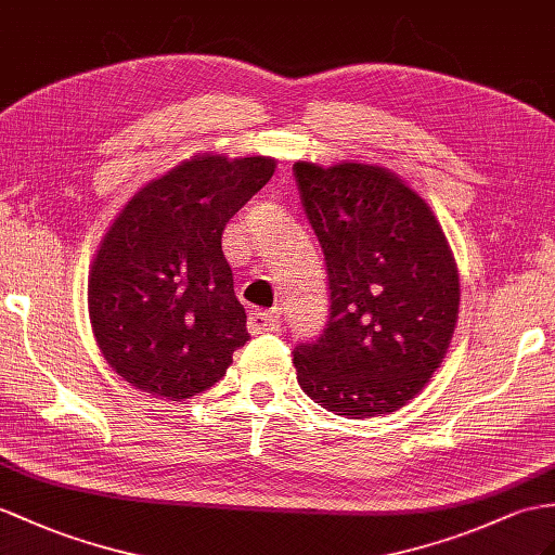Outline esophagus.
<instances>
[{"instance_id":"1","label":"esophagus","mask_w":555,"mask_h":555,"mask_svg":"<svg viewBox=\"0 0 555 555\" xmlns=\"http://www.w3.org/2000/svg\"><path fill=\"white\" fill-rule=\"evenodd\" d=\"M278 327H280L278 310H251V313H249V330L254 334L275 332Z\"/></svg>"}]
</instances>
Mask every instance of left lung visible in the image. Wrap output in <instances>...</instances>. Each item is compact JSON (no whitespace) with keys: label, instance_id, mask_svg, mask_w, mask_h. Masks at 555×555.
<instances>
[{"label":"left lung","instance_id":"left-lung-1","mask_svg":"<svg viewBox=\"0 0 555 555\" xmlns=\"http://www.w3.org/2000/svg\"><path fill=\"white\" fill-rule=\"evenodd\" d=\"M294 179L330 289L322 334L292 350L296 379L341 416L396 412L428 384L454 334L448 240L426 202L386 169L296 162Z\"/></svg>","mask_w":555,"mask_h":555}]
</instances>
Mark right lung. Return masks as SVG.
<instances>
[{"instance_id": "add662e5", "label": "right lung", "mask_w": 555, "mask_h": 555, "mask_svg": "<svg viewBox=\"0 0 555 555\" xmlns=\"http://www.w3.org/2000/svg\"><path fill=\"white\" fill-rule=\"evenodd\" d=\"M273 171L270 157H195L119 214L91 268L89 315L125 382L167 400L191 398L219 382L249 341L221 237Z\"/></svg>"}]
</instances>
